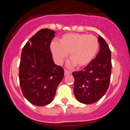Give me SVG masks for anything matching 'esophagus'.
<instances>
[{"instance_id": "esophagus-1", "label": "esophagus", "mask_w": 130, "mask_h": 130, "mask_svg": "<svg viewBox=\"0 0 130 130\" xmlns=\"http://www.w3.org/2000/svg\"><path fill=\"white\" fill-rule=\"evenodd\" d=\"M70 73H71L70 71L68 70H66V69L64 70V75H68V74H70Z\"/></svg>"}]
</instances>
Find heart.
I'll list each match as a JSON object with an SVG mask.
<instances>
[{
    "label": "heart",
    "mask_w": 130,
    "mask_h": 130,
    "mask_svg": "<svg viewBox=\"0 0 130 130\" xmlns=\"http://www.w3.org/2000/svg\"><path fill=\"white\" fill-rule=\"evenodd\" d=\"M99 40L95 36L70 33L63 35L59 42L51 43V52L56 61L60 64L70 53V59L78 68H83L94 59L99 51Z\"/></svg>",
    "instance_id": "heart-1"
}]
</instances>
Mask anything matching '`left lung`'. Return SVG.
<instances>
[{"instance_id":"8db88e82","label":"left lung","mask_w":130,"mask_h":130,"mask_svg":"<svg viewBox=\"0 0 130 130\" xmlns=\"http://www.w3.org/2000/svg\"><path fill=\"white\" fill-rule=\"evenodd\" d=\"M100 51L96 58L84 70L72 73L74 77L73 93L81 103L91 104L104 96L109 86L111 74V52L107 43L98 37Z\"/></svg>"}]
</instances>
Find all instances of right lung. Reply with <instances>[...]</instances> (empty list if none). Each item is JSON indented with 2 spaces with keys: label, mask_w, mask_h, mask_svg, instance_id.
Returning a JSON list of instances; mask_svg holds the SVG:
<instances>
[{
  "label": "right lung",
  "mask_w": 130,
  "mask_h": 130,
  "mask_svg": "<svg viewBox=\"0 0 130 130\" xmlns=\"http://www.w3.org/2000/svg\"><path fill=\"white\" fill-rule=\"evenodd\" d=\"M55 32L40 30L23 47L19 64V83L23 94L37 106L50 104L64 75V69L57 66L50 50Z\"/></svg>",
  "instance_id": "right-lung-1"
}]
</instances>
